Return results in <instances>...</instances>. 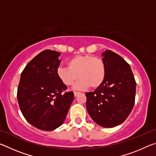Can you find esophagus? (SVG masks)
I'll list each match as a JSON object with an SVG mask.
<instances>
[{
	"label": "esophagus",
	"instance_id": "34e87169",
	"mask_svg": "<svg viewBox=\"0 0 156 156\" xmlns=\"http://www.w3.org/2000/svg\"><path fill=\"white\" fill-rule=\"evenodd\" d=\"M80 92H74V96L75 97H76V96H78V95L79 94H80Z\"/></svg>",
	"mask_w": 156,
	"mask_h": 156
}]
</instances>
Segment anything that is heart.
<instances>
[{
    "mask_svg": "<svg viewBox=\"0 0 156 156\" xmlns=\"http://www.w3.org/2000/svg\"><path fill=\"white\" fill-rule=\"evenodd\" d=\"M67 65V67H58L56 75L66 86L73 85L78 78L80 80L74 86L76 90H84L89 87L96 89L106 77V65L99 57L76 56L69 60Z\"/></svg>",
    "mask_w": 156,
    "mask_h": 156,
    "instance_id": "heart-1",
    "label": "heart"
}]
</instances>
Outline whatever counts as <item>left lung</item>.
<instances>
[{"label":"left lung","instance_id":"left-lung-1","mask_svg":"<svg viewBox=\"0 0 156 156\" xmlns=\"http://www.w3.org/2000/svg\"><path fill=\"white\" fill-rule=\"evenodd\" d=\"M106 77L99 87L87 92L86 107L98 125L112 128L125 121L135 103L136 83L130 66L111 50L102 52Z\"/></svg>","mask_w":156,"mask_h":156}]
</instances>
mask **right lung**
<instances>
[{"mask_svg": "<svg viewBox=\"0 0 156 156\" xmlns=\"http://www.w3.org/2000/svg\"><path fill=\"white\" fill-rule=\"evenodd\" d=\"M60 52L44 50L26 65L17 91L20 109L26 120L35 127L52 131L62 125L74 98L73 91L59 80L56 69Z\"/></svg>", "mask_w": 156, "mask_h": 156, "instance_id": "obj_1", "label": "right lung"}]
</instances>
